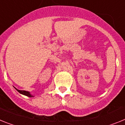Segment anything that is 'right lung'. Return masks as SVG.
I'll return each instance as SVG.
<instances>
[{"label":"right lung","mask_w":125,"mask_h":125,"mask_svg":"<svg viewBox=\"0 0 125 125\" xmlns=\"http://www.w3.org/2000/svg\"><path fill=\"white\" fill-rule=\"evenodd\" d=\"M16 90L18 92H20V94H21L24 95H26V96H28V97H33V96L32 95L30 94V93L29 92L25 91V90H18L17 88H16Z\"/></svg>","instance_id":"obj_1"}]
</instances>
